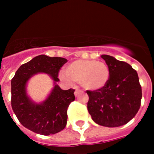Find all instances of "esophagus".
Here are the masks:
<instances>
[{
    "mask_svg": "<svg viewBox=\"0 0 154 154\" xmlns=\"http://www.w3.org/2000/svg\"><path fill=\"white\" fill-rule=\"evenodd\" d=\"M81 92H82L81 90H75V91H74V94H75L76 96H77L79 94H80Z\"/></svg>",
    "mask_w": 154,
    "mask_h": 154,
    "instance_id": "obj_1",
    "label": "esophagus"
}]
</instances>
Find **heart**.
<instances>
[{"label":"heart","instance_id":"b5f03b06","mask_svg":"<svg viewBox=\"0 0 154 154\" xmlns=\"http://www.w3.org/2000/svg\"><path fill=\"white\" fill-rule=\"evenodd\" d=\"M109 69L106 63L95 60H79L70 63L66 68V74L61 78L81 84L86 90H97L103 88L109 79Z\"/></svg>","mask_w":154,"mask_h":154}]
</instances>
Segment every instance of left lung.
<instances>
[{"mask_svg":"<svg viewBox=\"0 0 154 154\" xmlns=\"http://www.w3.org/2000/svg\"><path fill=\"white\" fill-rule=\"evenodd\" d=\"M109 69V79L103 88L87 90V109L92 120L107 127H120L135 117L141 106L142 86L130 65L109 55H102Z\"/></svg>","mask_w":154,"mask_h":154,"instance_id":"left-lung-1","label":"left lung"}]
</instances>
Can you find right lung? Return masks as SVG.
Segmentation results:
<instances>
[{
    "label": "right lung",
    "instance_id": "obj_1",
    "mask_svg": "<svg viewBox=\"0 0 154 154\" xmlns=\"http://www.w3.org/2000/svg\"><path fill=\"white\" fill-rule=\"evenodd\" d=\"M68 62L62 57L39 55L21 65L11 80V105L20 123L38 134L59 133L67 124V110L75 99L74 89L63 90L55 85L47 100L41 104L32 103L26 94V83L37 73H46L58 82L59 72Z\"/></svg>",
    "mask_w": 154,
    "mask_h": 154
}]
</instances>
